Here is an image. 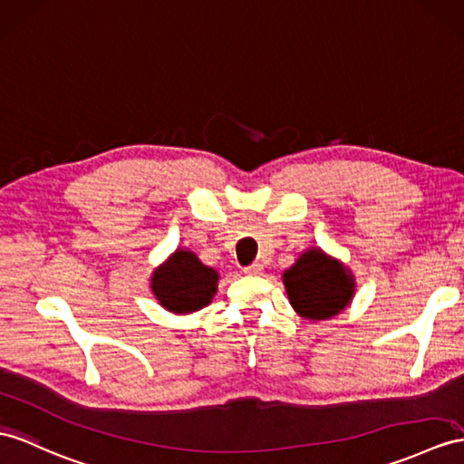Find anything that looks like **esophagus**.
<instances>
[{
  "label": "esophagus",
  "instance_id": "esophagus-1",
  "mask_svg": "<svg viewBox=\"0 0 464 464\" xmlns=\"http://www.w3.org/2000/svg\"><path fill=\"white\" fill-rule=\"evenodd\" d=\"M262 271H264V266L257 264V262L244 267V274H247V276H262Z\"/></svg>",
  "mask_w": 464,
  "mask_h": 464
}]
</instances>
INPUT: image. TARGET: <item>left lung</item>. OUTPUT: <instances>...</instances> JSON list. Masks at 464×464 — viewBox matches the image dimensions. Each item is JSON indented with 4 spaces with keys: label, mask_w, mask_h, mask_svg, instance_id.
Listing matches in <instances>:
<instances>
[{
    "label": "left lung",
    "mask_w": 464,
    "mask_h": 464,
    "mask_svg": "<svg viewBox=\"0 0 464 464\" xmlns=\"http://www.w3.org/2000/svg\"><path fill=\"white\" fill-rule=\"evenodd\" d=\"M293 307L311 321H324L341 313L353 297V277L321 250L304 252L284 274Z\"/></svg>",
    "instance_id": "8db88e82"
}]
</instances>
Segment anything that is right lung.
<instances>
[{"label": "right lung", "instance_id": "obj_1", "mask_svg": "<svg viewBox=\"0 0 464 464\" xmlns=\"http://www.w3.org/2000/svg\"><path fill=\"white\" fill-rule=\"evenodd\" d=\"M217 271L200 264L193 252L179 250L167 266L155 271L151 287L165 309L190 313L210 303L217 293Z\"/></svg>", "mask_w": 464, "mask_h": 464}]
</instances>
